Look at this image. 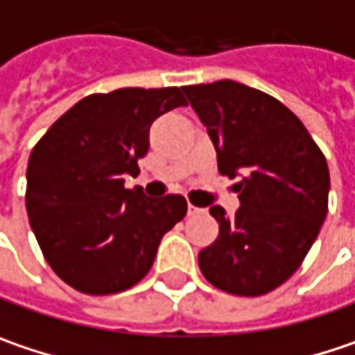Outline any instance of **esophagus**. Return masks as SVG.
Returning <instances> with one entry per match:
<instances>
[{"mask_svg": "<svg viewBox=\"0 0 355 355\" xmlns=\"http://www.w3.org/2000/svg\"><path fill=\"white\" fill-rule=\"evenodd\" d=\"M204 212H206V210H204V208H198V206H188V214L190 216H198V214H204Z\"/></svg>", "mask_w": 355, "mask_h": 355, "instance_id": "esophagus-1", "label": "esophagus"}]
</instances>
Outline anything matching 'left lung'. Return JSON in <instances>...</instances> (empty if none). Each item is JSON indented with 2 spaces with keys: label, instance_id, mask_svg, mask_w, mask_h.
Wrapping results in <instances>:
<instances>
[{
  "label": "left lung",
  "instance_id": "8db88e82",
  "mask_svg": "<svg viewBox=\"0 0 355 355\" xmlns=\"http://www.w3.org/2000/svg\"><path fill=\"white\" fill-rule=\"evenodd\" d=\"M184 92L214 143L218 171L241 178L236 214L210 208L220 232L200 250V270L222 291L265 295L301 266L321 230L327 162L303 123L266 92L234 80Z\"/></svg>",
  "mask_w": 355,
  "mask_h": 355
}]
</instances>
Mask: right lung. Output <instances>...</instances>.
<instances>
[{
    "label": "right lung",
    "mask_w": 355,
    "mask_h": 355,
    "mask_svg": "<svg viewBox=\"0 0 355 355\" xmlns=\"http://www.w3.org/2000/svg\"><path fill=\"white\" fill-rule=\"evenodd\" d=\"M184 89H119L78 101L46 131L28 162L26 208L44 259L87 295L131 289L188 212L180 193L127 190L159 114L188 105Z\"/></svg>",
    "instance_id": "add662e5"
}]
</instances>
